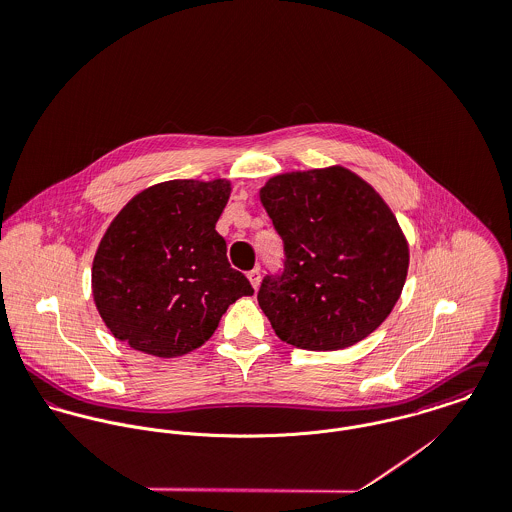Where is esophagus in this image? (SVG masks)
Listing matches in <instances>:
<instances>
[{"mask_svg": "<svg viewBox=\"0 0 512 512\" xmlns=\"http://www.w3.org/2000/svg\"><path fill=\"white\" fill-rule=\"evenodd\" d=\"M248 280H250L252 288H254V290H258V288H260V280H262V278H260V268L250 270V272H248Z\"/></svg>", "mask_w": 512, "mask_h": 512, "instance_id": "34e87169", "label": "esophagus"}]
</instances>
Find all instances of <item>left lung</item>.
Returning <instances> with one entry per match:
<instances>
[{
    "instance_id": "8db88e82",
    "label": "left lung",
    "mask_w": 512,
    "mask_h": 512,
    "mask_svg": "<svg viewBox=\"0 0 512 512\" xmlns=\"http://www.w3.org/2000/svg\"><path fill=\"white\" fill-rule=\"evenodd\" d=\"M260 201L284 240L282 276L262 280L258 303L297 349L339 351L368 337L396 305L408 240L384 199L347 167L280 173Z\"/></svg>"
}]
</instances>
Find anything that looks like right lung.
<instances>
[{"label": "right lung", "mask_w": 512, "mask_h": 512, "mask_svg": "<svg viewBox=\"0 0 512 512\" xmlns=\"http://www.w3.org/2000/svg\"><path fill=\"white\" fill-rule=\"evenodd\" d=\"M230 191L228 179L157 183L110 222L92 295L118 341L151 357L187 355L211 339L230 303L254 293L215 230Z\"/></svg>", "instance_id": "1"}]
</instances>
